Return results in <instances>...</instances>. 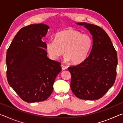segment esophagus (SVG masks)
<instances>
[{
    "mask_svg": "<svg viewBox=\"0 0 123 123\" xmlns=\"http://www.w3.org/2000/svg\"><path fill=\"white\" fill-rule=\"evenodd\" d=\"M61 67H62V69L63 70L67 69V68H68L67 66L63 65V64H62V65H61Z\"/></svg>",
    "mask_w": 123,
    "mask_h": 123,
    "instance_id": "obj_1",
    "label": "esophagus"
}]
</instances>
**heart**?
<instances>
[{"label": "heart", "mask_w": 123, "mask_h": 123, "mask_svg": "<svg viewBox=\"0 0 123 123\" xmlns=\"http://www.w3.org/2000/svg\"><path fill=\"white\" fill-rule=\"evenodd\" d=\"M93 45V39L89 34L72 29L57 32L54 39L47 42L45 48L49 56L56 60L64 54L67 61L77 64L84 62Z\"/></svg>", "instance_id": "b5f03b06"}]
</instances>
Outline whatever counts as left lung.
Segmentation results:
<instances>
[{"label": "left lung", "mask_w": 123, "mask_h": 123, "mask_svg": "<svg viewBox=\"0 0 123 123\" xmlns=\"http://www.w3.org/2000/svg\"><path fill=\"white\" fill-rule=\"evenodd\" d=\"M84 25L93 36V46L82 63L70 66V88L78 98L87 100L103 97L113 86L117 75V54L107 33L100 27L86 23Z\"/></svg>", "instance_id": "obj_1"}]
</instances>
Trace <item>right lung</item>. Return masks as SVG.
Here are the masks:
<instances>
[{
	"instance_id": "1",
	"label": "right lung",
	"mask_w": 123,
	"mask_h": 123,
	"mask_svg": "<svg viewBox=\"0 0 123 123\" xmlns=\"http://www.w3.org/2000/svg\"><path fill=\"white\" fill-rule=\"evenodd\" d=\"M49 27L44 24L23 27L7 50L8 83L23 100L35 103L47 100L61 71V63L47 57L46 43L42 41Z\"/></svg>"
}]
</instances>
